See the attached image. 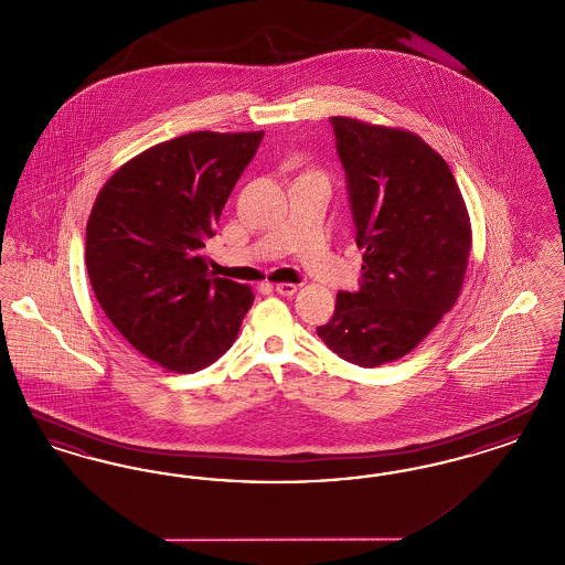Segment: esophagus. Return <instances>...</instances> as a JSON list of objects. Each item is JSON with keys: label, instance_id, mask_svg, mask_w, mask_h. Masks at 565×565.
<instances>
[{"label": "esophagus", "instance_id": "1", "mask_svg": "<svg viewBox=\"0 0 565 565\" xmlns=\"http://www.w3.org/2000/svg\"><path fill=\"white\" fill-rule=\"evenodd\" d=\"M296 290H298L296 284H275V292H277V295L292 296Z\"/></svg>", "mask_w": 565, "mask_h": 565}]
</instances>
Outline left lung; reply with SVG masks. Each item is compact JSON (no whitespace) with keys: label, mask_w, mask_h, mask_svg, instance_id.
I'll list each match as a JSON object with an SVG mask.
<instances>
[{"label":"left lung","mask_w":565,"mask_h":565,"mask_svg":"<svg viewBox=\"0 0 565 565\" xmlns=\"http://www.w3.org/2000/svg\"><path fill=\"white\" fill-rule=\"evenodd\" d=\"M330 125L364 265L360 288L337 295L318 337L373 369L415 350L456 305L470 220L449 164L422 137L343 116Z\"/></svg>","instance_id":"obj_1"}]
</instances>
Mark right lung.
<instances>
[{"instance_id": "1", "label": "right lung", "mask_w": 565, "mask_h": 565, "mask_svg": "<svg viewBox=\"0 0 565 565\" xmlns=\"http://www.w3.org/2000/svg\"><path fill=\"white\" fill-rule=\"evenodd\" d=\"M265 131H196L120 167L86 224V270L109 322L141 355L196 373L228 350L254 302L203 247Z\"/></svg>"}]
</instances>
